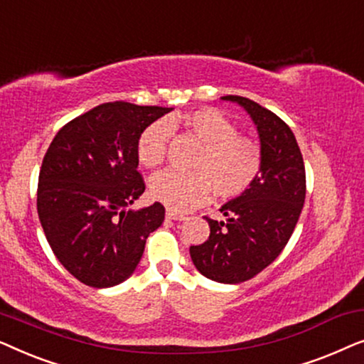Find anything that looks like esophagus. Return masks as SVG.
<instances>
[{"label":"esophagus","instance_id":"34e87169","mask_svg":"<svg viewBox=\"0 0 364 364\" xmlns=\"http://www.w3.org/2000/svg\"><path fill=\"white\" fill-rule=\"evenodd\" d=\"M166 217H167V218H171V220H177V222H181V220H187V217L183 215V213L173 212V210H171V208H167Z\"/></svg>","mask_w":364,"mask_h":364}]
</instances>
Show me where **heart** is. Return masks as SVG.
<instances>
[{"mask_svg": "<svg viewBox=\"0 0 364 364\" xmlns=\"http://www.w3.org/2000/svg\"><path fill=\"white\" fill-rule=\"evenodd\" d=\"M188 131L203 142L193 168L196 172L166 171L151 181L152 197L173 212L192 210L208 200L212 188L218 197H237L247 191L262 172V147L240 136L237 126L215 107H202L182 116ZM177 119L156 121L141 132L137 157L142 166L159 167L166 161L168 139Z\"/></svg>", "mask_w": 364, "mask_h": 364, "instance_id": "obj_1", "label": "heart"}]
</instances>
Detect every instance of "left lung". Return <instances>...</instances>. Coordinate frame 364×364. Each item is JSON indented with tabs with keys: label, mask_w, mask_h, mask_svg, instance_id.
Listing matches in <instances>:
<instances>
[{
	"label": "left lung",
	"mask_w": 364,
	"mask_h": 364,
	"mask_svg": "<svg viewBox=\"0 0 364 364\" xmlns=\"http://www.w3.org/2000/svg\"><path fill=\"white\" fill-rule=\"evenodd\" d=\"M222 99L240 104L255 122L262 172L240 197L220 208L225 222L205 217L210 235L191 247V258L213 282L242 283L270 265L290 240L305 203L306 176L296 139L277 114L242 96Z\"/></svg>",
	"instance_id": "8db88e82"
}]
</instances>
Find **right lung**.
Returning a JSON list of instances; mask_svg holds the SVG:
<instances>
[{"label": "right lung", "instance_id": "right-lung-1", "mask_svg": "<svg viewBox=\"0 0 364 364\" xmlns=\"http://www.w3.org/2000/svg\"><path fill=\"white\" fill-rule=\"evenodd\" d=\"M171 107L106 102L59 129L44 154L38 215L61 265L84 285L109 288L136 270L149 233L162 225L156 202L126 210L146 191L137 171L141 132Z\"/></svg>", "mask_w": 364, "mask_h": 364}]
</instances>
